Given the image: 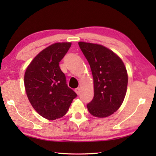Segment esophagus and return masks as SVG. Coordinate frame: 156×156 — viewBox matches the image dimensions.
<instances>
[{"label": "esophagus", "instance_id": "esophagus-1", "mask_svg": "<svg viewBox=\"0 0 156 156\" xmlns=\"http://www.w3.org/2000/svg\"><path fill=\"white\" fill-rule=\"evenodd\" d=\"M75 91H76V93L78 95L80 94V88H79V87L76 88V89H75Z\"/></svg>", "mask_w": 156, "mask_h": 156}]
</instances>
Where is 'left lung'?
<instances>
[{
	"instance_id": "1",
	"label": "left lung",
	"mask_w": 156,
	"mask_h": 156,
	"mask_svg": "<svg viewBox=\"0 0 156 156\" xmlns=\"http://www.w3.org/2000/svg\"><path fill=\"white\" fill-rule=\"evenodd\" d=\"M94 78V96L87 104L92 115L105 118L119 109L125 99L128 76L120 58L101 44L79 42Z\"/></svg>"
}]
</instances>
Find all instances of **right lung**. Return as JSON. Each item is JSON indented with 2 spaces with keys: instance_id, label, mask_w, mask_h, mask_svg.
<instances>
[{
  "instance_id": "1",
  "label": "right lung",
  "mask_w": 156,
  "mask_h": 156,
  "mask_svg": "<svg viewBox=\"0 0 156 156\" xmlns=\"http://www.w3.org/2000/svg\"><path fill=\"white\" fill-rule=\"evenodd\" d=\"M71 43H56L41 51L26 69L24 83L27 96L37 113L54 120L66 114L77 96L67 84L59 67Z\"/></svg>"
}]
</instances>
